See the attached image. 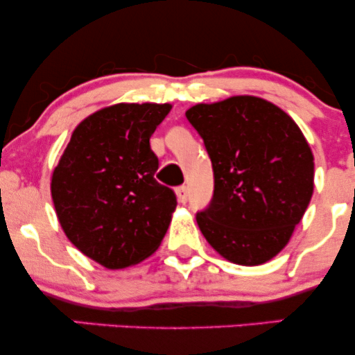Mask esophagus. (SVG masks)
<instances>
[{
    "mask_svg": "<svg viewBox=\"0 0 355 355\" xmlns=\"http://www.w3.org/2000/svg\"><path fill=\"white\" fill-rule=\"evenodd\" d=\"M177 197H178V202H180V203H187V200H189V189H187L185 185L178 187Z\"/></svg>",
    "mask_w": 355,
    "mask_h": 355,
    "instance_id": "1",
    "label": "esophagus"
}]
</instances>
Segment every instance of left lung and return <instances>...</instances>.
<instances>
[{
  "mask_svg": "<svg viewBox=\"0 0 355 355\" xmlns=\"http://www.w3.org/2000/svg\"><path fill=\"white\" fill-rule=\"evenodd\" d=\"M187 118L214 166V197L197 214L207 242L239 266H262L287 245L313 193V155L284 110L240 95L198 103Z\"/></svg>",
  "mask_w": 355,
  "mask_h": 355,
  "instance_id": "obj_1",
  "label": "left lung"
}]
</instances>
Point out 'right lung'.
Listing matches in <instances>:
<instances>
[{"label": "right lung", "instance_id": "obj_1", "mask_svg": "<svg viewBox=\"0 0 355 355\" xmlns=\"http://www.w3.org/2000/svg\"><path fill=\"white\" fill-rule=\"evenodd\" d=\"M170 103H116L85 118L51 175L64 235L100 266L125 268L160 247L177 209L173 190L155 180L150 137Z\"/></svg>", "mask_w": 355, "mask_h": 355}]
</instances>
